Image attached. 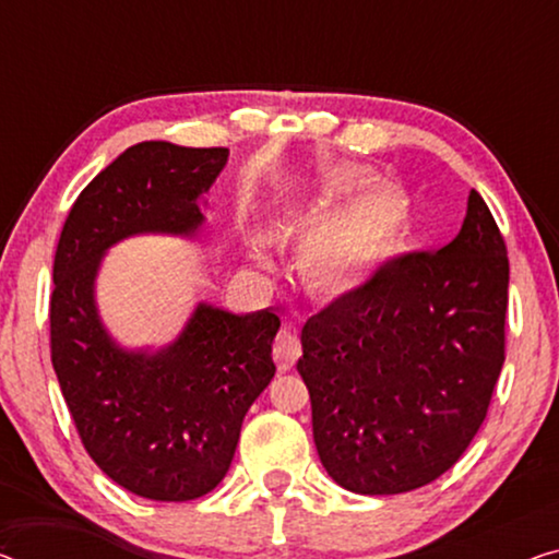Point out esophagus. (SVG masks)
<instances>
[{
  "instance_id": "obj_1",
  "label": "esophagus",
  "mask_w": 559,
  "mask_h": 559,
  "mask_svg": "<svg viewBox=\"0 0 559 559\" xmlns=\"http://www.w3.org/2000/svg\"><path fill=\"white\" fill-rule=\"evenodd\" d=\"M298 356H301V341L296 336V329L283 326L276 336V344H273V359H276L281 371H288L298 361Z\"/></svg>"
}]
</instances>
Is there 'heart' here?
<instances>
[{
	"mask_svg": "<svg viewBox=\"0 0 559 559\" xmlns=\"http://www.w3.org/2000/svg\"><path fill=\"white\" fill-rule=\"evenodd\" d=\"M406 223L409 203L396 188L364 190L304 230L296 248L298 278L321 298L354 294L394 255ZM255 253L263 258L261 248Z\"/></svg>",
	"mask_w": 559,
	"mask_h": 559,
	"instance_id": "obj_1",
	"label": "heart"
}]
</instances>
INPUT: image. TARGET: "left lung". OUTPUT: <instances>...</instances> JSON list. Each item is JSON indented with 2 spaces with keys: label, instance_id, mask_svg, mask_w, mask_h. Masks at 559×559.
Returning a JSON list of instances; mask_svg holds the SVG:
<instances>
[{
  "label": "left lung",
  "instance_id": "obj_1",
  "mask_svg": "<svg viewBox=\"0 0 559 559\" xmlns=\"http://www.w3.org/2000/svg\"><path fill=\"white\" fill-rule=\"evenodd\" d=\"M507 286L504 238L472 190L452 243L396 258L306 321L296 369L336 485L402 495L452 469L502 371Z\"/></svg>",
  "mask_w": 559,
  "mask_h": 559
}]
</instances>
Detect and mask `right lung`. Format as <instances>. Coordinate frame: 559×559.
Returning a JSON list of instances; mask_svg holds the SVG:
<instances>
[{"instance_id": "right-lung-1", "label": "right lung", "mask_w": 559, "mask_h": 559, "mask_svg": "<svg viewBox=\"0 0 559 559\" xmlns=\"http://www.w3.org/2000/svg\"><path fill=\"white\" fill-rule=\"evenodd\" d=\"M226 163V147H128L74 200L55 253L49 341L67 409L99 469L157 502L198 499L226 477L246 412L276 373L281 319L200 301L168 346L124 348L99 319L95 283L124 238H195Z\"/></svg>"}]
</instances>
